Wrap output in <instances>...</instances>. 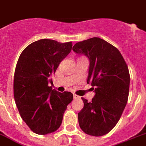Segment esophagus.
<instances>
[{
	"label": "esophagus",
	"instance_id": "1",
	"mask_svg": "<svg viewBox=\"0 0 146 146\" xmlns=\"http://www.w3.org/2000/svg\"><path fill=\"white\" fill-rule=\"evenodd\" d=\"M73 99L74 100H79V99H80V96H77L76 94H73Z\"/></svg>",
	"mask_w": 146,
	"mask_h": 146
}]
</instances>
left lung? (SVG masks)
I'll return each mask as SVG.
<instances>
[{"instance_id": "1", "label": "left lung", "mask_w": 146, "mask_h": 146, "mask_svg": "<svg viewBox=\"0 0 146 146\" xmlns=\"http://www.w3.org/2000/svg\"><path fill=\"white\" fill-rule=\"evenodd\" d=\"M73 50L89 59L87 83L95 93L90 102L82 98L84 107L78 113L79 126L88 135L103 136L117 125L128 102V66L120 52L100 38L76 43Z\"/></svg>"}]
</instances>
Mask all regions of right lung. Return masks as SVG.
Returning <instances> with one entry per match:
<instances>
[{
  "label": "right lung",
  "instance_id": "right-lung-1",
  "mask_svg": "<svg viewBox=\"0 0 146 146\" xmlns=\"http://www.w3.org/2000/svg\"><path fill=\"white\" fill-rule=\"evenodd\" d=\"M72 46V42L41 39L28 45L18 58L13 85L15 101L23 120L37 134L58 130L73 100L72 93H60L48 85Z\"/></svg>",
  "mask_w": 146,
  "mask_h": 146
}]
</instances>
